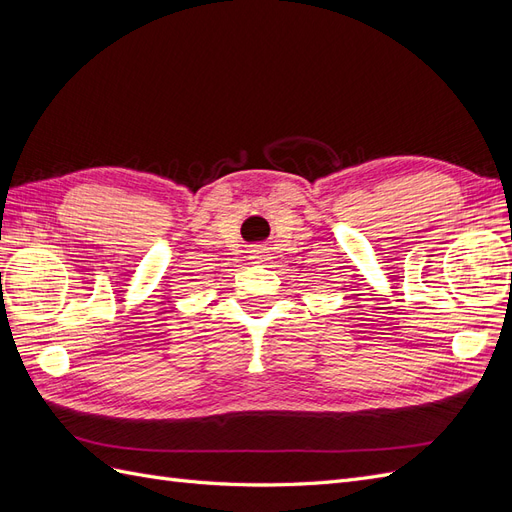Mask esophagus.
<instances>
[{
  "label": "esophagus",
  "instance_id": "34e87169",
  "mask_svg": "<svg viewBox=\"0 0 512 512\" xmlns=\"http://www.w3.org/2000/svg\"><path fill=\"white\" fill-rule=\"evenodd\" d=\"M250 254H252V258L258 260V262H262V260H265V256H267V254H265V247H252Z\"/></svg>",
  "mask_w": 512,
  "mask_h": 512
}]
</instances>
